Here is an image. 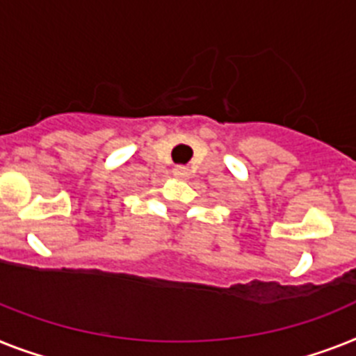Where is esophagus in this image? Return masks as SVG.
Returning <instances> with one entry per match:
<instances>
[{
    "label": "esophagus",
    "instance_id": "1",
    "mask_svg": "<svg viewBox=\"0 0 356 356\" xmlns=\"http://www.w3.org/2000/svg\"><path fill=\"white\" fill-rule=\"evenodd\" d=\"M172 175L176 176V178H178V180H187V178H189V169H187V167L185 165H176L175 169H172Z\"/></svg>",
    "mask_w": 356,
    "mask_h": 356
}]
</instances>
